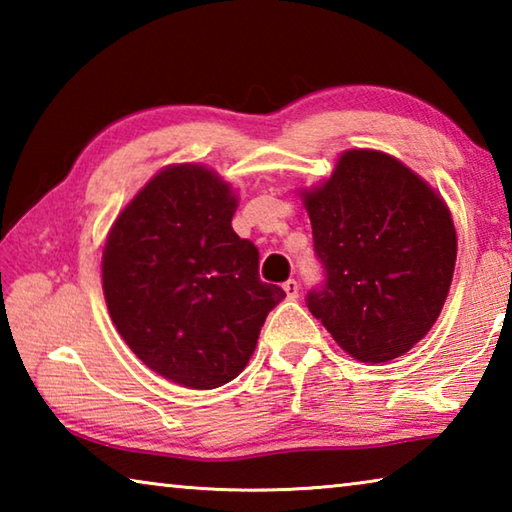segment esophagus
Returning <instances> with one entry per match:
<instances>
[{
    "label": "esophagus",
    "mask_w": 512,
    "mask_h": 512,
    "mask_svg": "<svg viewBox=\"0 0 512 512\" xmlns=\"http://www.w3.org/2000/svg\"><path fill=\"white\" fill-rule=\"evenodd\" d=\"M284 287V291H287V296L293 300V298H298V293H300V284H298V280H287L282 284Z\"/></svg>",
    "instance_id": "34e87169"
}]
</instances>
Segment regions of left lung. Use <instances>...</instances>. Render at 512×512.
I'll return each instance as SVG.
<instances>
[{"instance_id":"8db88e82","label":"left lung","mask_w":512,"mask_h":512,"mask_svg":"<svg viewBox=\"0 0 512 512\" xmlns=\"http://www.w3.org/2000/svg\"><path fill=\"white\" fill-rule=\"evenodd\" d=\"M323 284L307 307L359 361L402 357L452 284L456 230L447 205L400 160L348 151L323 187L305 192Z\"/></svg>"}]
</instances>
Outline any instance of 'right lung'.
I'll list each match as a JSON object with an SVG mask.
<instances>
[{"mask_svg":"<svg viewBox=\"0 0 512 512\" xmlns=\"http://www.w3.org/2000/svg\"><path fill=\"white\" fill-rule=\"evenodd\" d=\"M237 198L201 164L153 176L112 225L103 296L137 357L180 386L216 388L255 352L282 287L259 280V250L232 230Z\"/></svg>","mask_w":512,"mask_h":512,"instance_id":"right-lung-1","label":"right lung"}]
</instances>
